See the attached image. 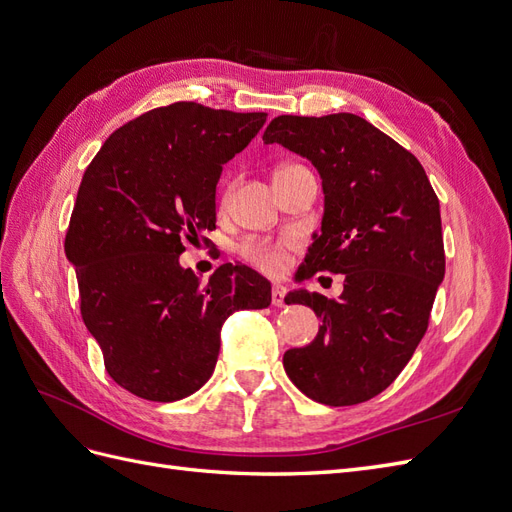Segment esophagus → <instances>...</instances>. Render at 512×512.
<instances>
[{"label": "esophagus", "instance_id": "obj_1", "mask_svg": "<svg viewBox=\"0 0 512 512\" xmlns=\"http://www.w3.org/2000/svg\"><path fill=\"white\" fill-rule=\"evenodd\" d=\"M271 301H273L275 307H284V303H286V286L275 284L273 290H271Z\"/></svg>", "mask_w": 512, "mask_h": 512}]
</instances>
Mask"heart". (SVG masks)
Returning a JSON list of instances; mask_svg holds the SVG:
<instances>
[{
    "mask_svg": "<svg viewBox=\"0 0 512 512\" xmlns=\"http://www.w3.org/2000/svg\"><path fill=\"white\" fill-rule=\"evenodd\" d=\"M243 254L247 260H252L254 265L265 271H280L284 267V250L280 245H271V243H262V241H250L245 243Z\"/></svg>",
    "mask_w": 512,
    "mask_h": 512,
    "instance_id": "obj_1",
    "label": "heart"
}]
</instances>
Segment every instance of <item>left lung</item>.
I'll return each instance as SVG.
<instances>
[{
    "label": "left lung",
    "mask_w": 512,
    "mask_h": 512,
    "mask_svg": "<svg viewBox=\"0 0 512 512\" xmlns=\"http://www.w3.org/2000/svg\"><path fill=\"white\" fill-rule=\"evenodd\" d=\"M262 141L307 158L322 179V224L297 280L346 277L337 301L288 294L322 324L312 344L284 354V369L318 404H361L401 374L427 331L444 280L440 200L421 162L359 115H280Z\"/></svg>",
    "instance_id": "obj_1"
}]
</instances>
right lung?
Here are the masks:
<instances>
[{
	"mask_svg": "<svg viewBox=\"0 0 512 512\" xmlns=\"http://www.w3.org/2000/svg\"><path fill=\"white\" fill-rule=\"evenodd\" d=\"M265 121L175 102L115 130L85 170L66 256L108 376L136 397L196 393L218 363L224 320L271 303V284L250 267L228 262L200 284L179 265L183 243L215 228L222 166Z\"/></svg>",
	"mask_w": 512,
	"mask_h": 512,
	"instance_id": "obj_1",
	"label": "right lung"
}]
</instances>
